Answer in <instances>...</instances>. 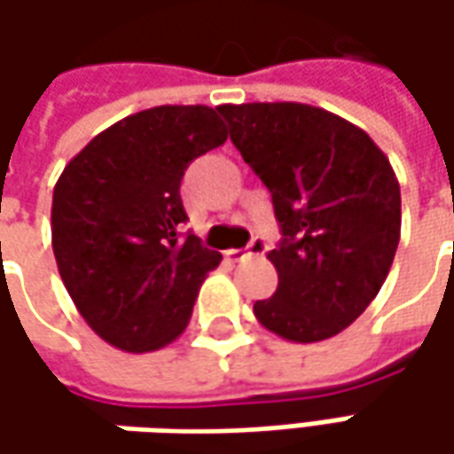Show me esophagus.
Returning <instances> with one entry per match:
<instances>
[{
    "instance_id": "1",
    "label": "esophagus",
    "mask_w": 454,
    "mask_h": 454,
    "mask_svg": "<svg viewBox=\"0 0 454 454\" xmlns=\"http://www.w3.org/2000/svg\"><path fill=\"white\" fill-rule=\"evenodd\" d=\"M268 250H270V247H268V242H265V239H253L245 250H227L224 257H227L230 262H239V260L253 257V254H265Z\"/></svg>"
}]
</instances>
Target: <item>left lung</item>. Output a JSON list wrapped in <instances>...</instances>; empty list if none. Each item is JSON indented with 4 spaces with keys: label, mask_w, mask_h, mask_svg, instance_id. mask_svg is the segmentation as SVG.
<instances>
[{
    "label": "left lung",
    "mask_w": 454,
    "mask_h": 454,
    "mask_svg": "<svg viewBox=\"0 0 454 454\" xmlns=\"http://www.w3.org/2000/svg\"><path fill=\"white\" fill-rule=\"evenodd\" d=\"M217 111L283 230L268 253L278 290L254 303V318L293 343L336 336L374 301L399 245L402 194L387 153L364 129L308 103Z\"/></svg>",
    "instance_id": "left-lung-1"
}]
</instances>
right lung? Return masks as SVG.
Here are the masks:
<instances>
[{"label":"right lung","instance_id":"1","mask_svg":"<svg viewBox=\"0 0 454 454\" xmlns=\"http://www.w3.org/2000/svg\"><path fill=\"white\" fill-rule=\"evenodd\" d=\"M227 141L217 108L156 106L100 131L52 192V253L78 313L106 343L159 351L184 333L222 254L186 222V166Z\"/></svg>","mask_w":454,"mask_h":454}]
</instances>
